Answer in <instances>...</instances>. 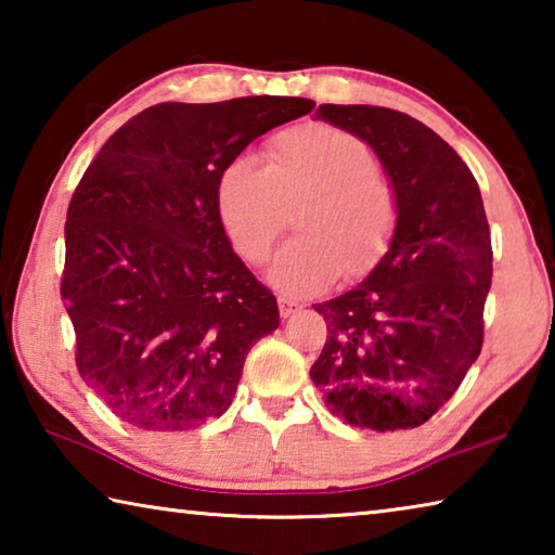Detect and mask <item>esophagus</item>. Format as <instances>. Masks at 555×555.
<instances>
[{
	"instance_id": "1",
	"label": "esophagus",
	"mask_w": 555,
	"mask_h": 555,
	"mask_svg": "<svg viewBox=\"0 0 555 555\" xmlns=\"http://www.w3.org/2000/svg\"><path fill=\"white\" fill-rule=\"evenodd\" d=\"M300 311V306L296 304V300H291L286 296H279V313L281 318H291L294 313Z\"/></svg>"
}]
</instances>
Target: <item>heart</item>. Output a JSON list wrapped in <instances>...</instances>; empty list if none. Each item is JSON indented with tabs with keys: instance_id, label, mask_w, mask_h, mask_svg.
Listing matches in <instances>:
<instances>
[{
	"instance_id": "1",
	"label": "heart",
	"mask_w": 555,
	"mask_h": 555,
	"mask_svg": "<svg viewBox=\"0 0 555 555\" xmlns=\"http://www.w3.org/2000/svg\"><path fill=\"white\" fill-rule=\"evenodd\" d=\"M294 212L291 240L269 271L286 296H313L345 276L367 274L399 228V195L360 137L308 121L271 139L264 166L232 158L215 183V210L234 251L264 264Z\"/></svg>"
}]
</instances>
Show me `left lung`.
<instances>
[{
	"mask_svg": "<svg viewBox=\"0 0 555 555\" xmlns=\"http://www.w3.org/2000/svg\"><path fill=\"white\" fill-rule=\"evenodd\" d=\"M318 117L377 152L397 188L399 228L360 286L313 306L327 337L311 379L350 426L416 428L482 350L492 240L480 185L453 146L403 112L321 105Z\"/></svg>",
	"mask_w": 555,
	"mask_h": 555,
	"instance_id": "1",
	"label": "left lung"
}]
</instances>
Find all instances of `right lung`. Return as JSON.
<instances>
[{
    "label": "right lung",
    "mask_w": 555,
    "mask_h": 555,
    "mask_svg": "<svg viewBox=\"0 0 555 555\" xmlns=\"http://www.w3.org/2000/svg\"><path fill=\"white\" fill-rule=\"evenodd\" d=\"M313 107L271 95L162 102L125 121L82 173L61 298L80 377L121 421L188 430L228 411L279 306L232 251L215 183L257 137Z\"/></svg>",
    "instance_id": "obj_1"
}]
</instances>
